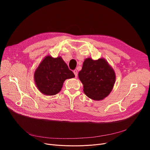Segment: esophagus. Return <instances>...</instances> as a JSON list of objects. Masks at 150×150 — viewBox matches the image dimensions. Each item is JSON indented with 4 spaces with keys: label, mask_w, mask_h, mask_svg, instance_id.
<instances>
[{
    "label": "esophagus",
    "mask_w": 150,
    "mask_h": 150,
    "mask_svg": "<svg viewBox=\"0 0 150 150\" xmlns=\"http://www.w3.org/2000/svg\"><path fill=\"white\" fill-rule=\"evenodd\" d=\"M74 74H75V77H76L77 75H78V72H77V70H74Z\"/></svg>",
    "instance_id": "obj_1"
}]
</instances>
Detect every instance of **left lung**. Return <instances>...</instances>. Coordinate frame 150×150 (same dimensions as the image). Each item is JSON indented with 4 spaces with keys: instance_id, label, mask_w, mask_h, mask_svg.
<instances>
[{
    "instance_id": "1",
    "label": "left lung",
    "mask_w": 150,
    "mask_h": 150,
    "mask_svg": "<svg viewBox=\"0 0 150 150\" xmlns=\"http://www.w3.org/2000/svg\"><path fill=\"white\" fill-rule=\"evenodd\" d=\"M113 68L103 58L85 59L78 78L83 85L84 93L93 100H103L112 91L115 81Z\"/></svg>"
}]
</instances>
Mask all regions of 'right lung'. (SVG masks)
<instances>
[{
    "mask_svg": "<svg viewBox=\"0 0 150 150\" xmlns=\"http://www.w3.org/2000/svg\"><path fill=\"white\" fill-rule=\"evenodd\" d=\"M74 77V74L61 57L53 58L50 55L42 59L34 73L37 88L45 96L56 95L66 80Z\"/></svg>",
    "mask_w": 150,
    "mask_h": 150,
    "instance_id": "obj_1",
    "label": "right lung"
}]
</instances>
